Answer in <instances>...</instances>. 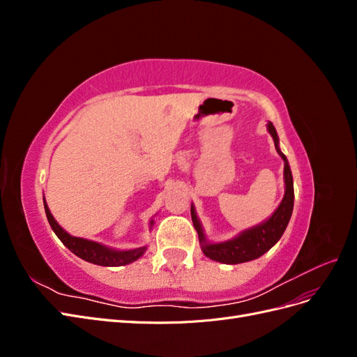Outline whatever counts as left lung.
Masks as SVG:
<instances>
[{"label": "left lung", "instance_id": "obj_1", "mask_svg": "<svg viewBox=\"0 0 357 357\" xmlns=\"http://www.w3.org/2000/svg\"><path fill=\"white\" fill-rule=\"evenodd\" d=\"M266 129L274 139L277 153L284 160V171H283L284 197L282 202H280L277 210L269 215L266 220H264L262 223H259L256 226H252V228L240 232L238 235L234 236V238L222 241V243H210L207 240V236H205L202 229V225L197 215L195 207H193L192 204L190 205L192 222L198 232L201 250L205 256L210 257L211 261L226 264V265H236V264L255 261V259L261 257L264 253L269 250V248L275 245L287 228V223L291 218V211H294V199H295L294 177H291V171H290L287 158L284 156L282 150H280L278 135L274 125L271 122H268Z\"/></svg>", "mask_w": 357, "mask_h": 357}]
</instances>
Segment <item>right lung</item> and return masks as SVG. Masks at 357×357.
<instances>
[{
	"label": "right lung",
	"instance_id": "right-lung-1",
	"mask_svg": "<svg viewBox=\"0 0 357 357\" xmlns=\"http://www.w3.org/2000/svg\"><path fill=\"white\" fill-rule=\"evenodd\" d=\"M43 202H45L46 215H47V220H49V225L52 226L53 232L56 234L58 238L62 241L63 245L68 248V250H71L75 256H79L86 262L101 265V266H122V265L135 262L137 259L142 257L147 250V245L131 248V250H116V248L107 247L101 243L80 238V236H74V235L68 234L55 220V218H53L49 207H47L46 199H43ZM153 223H155L153 220H150V229H152Z\"/></svg>",
	"mask_w": 357,
	"mask_h": 357
}]
</instances>
